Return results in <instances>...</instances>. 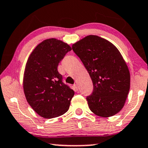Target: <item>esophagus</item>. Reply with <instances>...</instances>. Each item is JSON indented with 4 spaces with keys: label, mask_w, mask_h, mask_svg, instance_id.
I'll return each mask as SVG.
<instances>
[{
    "label": "esophagus",
    "mask_w": 148,
    "mask_h": 148,
    "mask_svg": "<svg viewBox=\"0 0 148 148\" xmlns=\"http://www.w3.org/2000/svg\"><path fill=\"white\" fill-rule=\"evenodd\" d=\"M74 87H75V89L76 91H78V90H79V86H78V85L77 84V83H76V84L74 85Z\"/></svg>",
    "instance_id": "obj_1"
}]
</instances>
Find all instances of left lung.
Here are the masks:
<instances>
[{
	"mask_svg": "<svg viewBox=\"0 0 148 148\" xmlns=\"http://www.w3.org/2000/svg\"><path fill=\"white\" fill-rule=\"evenodd\" d=\"M93 82L87 101L92 112L108 117L120 111L130 88V73L123 57L108 40L89 35L72 45Z\"/></svg>",
	"mask_w": 148,
	"mask_h": 148,
	"instance_id": "1",
	"label": "left lung"
}]
</instances>
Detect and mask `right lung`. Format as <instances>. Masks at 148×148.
<instances>
[{"instance_id": "add662e5", "label": "right lung", "mask_w": 148, "mask_h": 148, "mask_svg": "<svg viewBox=\"0 0 148 148\" xmlns=\"http://www.w3.org/2000/svg\"><path fill=\"white\" fill-rule=\"evenodd\" d=\"M71 47L56 38L45 40L30 55L25 67L23 89L27 102L44 118L67 112L74 91L63 82L57 67Z\"/></svg>"}]
</instances>
